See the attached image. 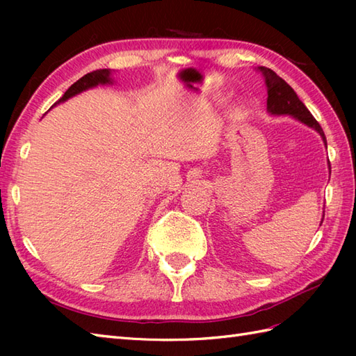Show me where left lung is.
<instances>
[{
  "instance_id": "obj_1",
  "label": "left lung",
  "mask_w": 356,
  "mask_h": 356,
  "mask_svg": "<svg viewBox=\"0 0 356 356\" xmlns=\"http://www.w3.org/2000/svg\"><path fill=\"white\" fill-rule=\"evenodd\" d=\"M259 70L263 73L264 82H266V87H268V111L270 115H278V116L289 115L295 119H298L300 122H303L307 127L314 128L315 131H318L323 138L324 145L327 147L326 136H324L323 128L311 115V111L306 108V105L298 99V96L293 92V88L270 69H266V67H259ZM329 170H330V163H329ZM323 218H324V211H323ZM323 218H321V223H323Z\"/></svg>"
}]
</instances>
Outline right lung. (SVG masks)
<instances>
[{
    "instance_id": "obj_1",
    "label": "right lung",
    "mask_w": 356,
    "mask_h": 356,
    "mask_svg": "<svg viewBox=\"0 0 356 356\" xmlns=\"http://www.w3.org/2000/svg\"><path fill=\"white\" fill-rule=\"evenodd\" d=\"M111 78H110V70L107 69H102V70H96V72H92V73H87L86 76H82L81 79H78L74 84L67 90V92L64 93V96L59 99L56 104L59 102H64L69 99V97L78 95L81 92H84V90H88L92 87H96L97 84H111ZM55 104V105H56Z\"/></svg>"
}]
</instances>
